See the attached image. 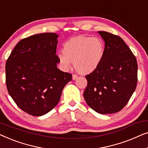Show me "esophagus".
Segmentation results:
<instances>
[{
    "instance_id": "obj_1",
    "label": "esophagus",
    "mask_w": 148,
    "mask_h": 148,
    "mask_svg": "<svg viewBox=\"0 0 148 148\" xmlns=\"http://www.w3.org/2000/svg\"><path fill=\"white\" fill-rule=\"evenodd\" d=\"M72 78H73V80L76 79L77 78V74H73Z\"/></svg>"
}]
</instances>
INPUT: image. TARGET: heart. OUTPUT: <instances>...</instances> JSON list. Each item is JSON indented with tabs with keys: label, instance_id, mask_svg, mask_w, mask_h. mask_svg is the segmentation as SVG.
Returning a JSON list of instances; mask_svg holds the SVG:
<instances>
[{
	"label": "heart",
	"instance_id": "heart-1",
	"mask_svg": "<svg viewBox=\"0 0 148 148\" xmlns=\"http://www.w3.org/2000/svg\"><path fill=\"white\" fill-rule=\"evenodd\" d=\"M105 53L104 42L99 38L78 36L66 42L62 53L58 54V61L64 70L70 68L71 62L81 74H89L96 70Z\"/></svg>",
	"mask_w": 148,
	"mask_h": 148
}]
</instances>
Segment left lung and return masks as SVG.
<instances>
[{
  "label": "left lung",
  "mask_w": 148,
  "mask_h": 148,
  "mask_svg": "<svg viewBox=\"0 0 148 148\" xmlns=\"http://www.w3.org/2000/svg\"><path fill=\"white\" fill-rule=\"evenodd\" d=\"M105 42V53L96 70L86 75L84 92L87 104L100 114H112L124 108L137 84V62L119 36L98 32Z\"/></svg>",
  "instance_id": "left-lung-1"
}]
</instances>
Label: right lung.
I'll list each match as a JSON object with an SVG mask.
<instances>
[{
	"mask_svg": "<svg viewBox=\"0 0 148 148\" xmlns=\"http://www.w3.org/2000/svg\"><path fill=\"white\" fill-rule=\"evenodd\" d=\"M58 35L42 33L23 38L6 62V85L15 104L27 114L39 116L59 102L72 75L57 68Z\"/></svg>",
	"mask_w": 148,
	"mask_h": 148,
	"instance_id": "1",
	"label": "right lung"
}]
</instances>
